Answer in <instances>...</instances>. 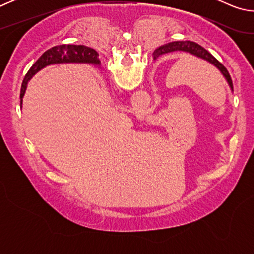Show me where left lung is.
Here are the masks:
<instances>
[{"mask_svg":"<svg viewBox=\"0 0 254 254\" xmlns=\"http://www.w3.org/2000/svg\"><path fill=\"white\" fill-rule=\"evenodd\" d=\"M176 51H184V53L190 54L191 56H195V57L199 58L201 60H205V62L209 63L210 65H213L215 68H217L218 71L221 72L222 76L224 77L225 80L229 84L231 91L233 92V84H232L231 76L227 71L226 68L223 66V64L218 62V60L214 57L212 54H209L207 50L203 47L199 46L198 44L192 41H173L169 42V44H166L161 47H159L158 49L154 50V59L160 57L162 55L166 54H171L176 53Z\"/></svg>","mask_w":254,"mask_h":254,"instance_id":"8db88e82","label":"left lung"}]
</instances>
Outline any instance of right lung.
<instances>
[{"label": "right lung", "instance_id": "obj_1", "mask_svg": "<svg viewBox=\"0 0 254 254\" xmlns=\"http://www.w3.org/2000/svg\"><path fill=\"white\" fill-rule=\"evenodd\" d=\"M154 55V54H153ZM154 58V56H153ZM92 64V65L101 68V62L98 58V54L89 47L81 45H59L53 47V48L47 50L41 57L33 64L30 70L25 75L22 86H21L20 94V104L22 107L23 96L27 91L29 81L38 71L44 69L45 67L49 65H57V64Z\"/></svg>", "mask_w": 254, "mask_h": 254}]
</instances>
